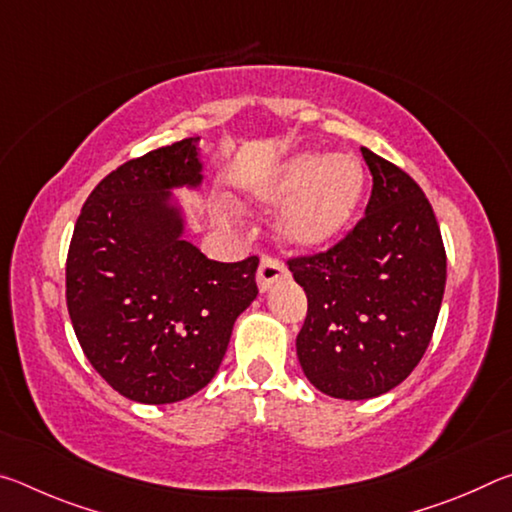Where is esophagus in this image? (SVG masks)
Segmentation results:
<instances>
[{
  "label": "esophagus",
  "instance_id": "esophagus-1",
  "mask_svg": "<svg viewBox=\"0 0 512 512\" xmlns=\"http://www.w3.org/2000/svg\"><path fill=\"white\" fill-rule=\"evenodd\" d=\"M287 277V268L275 257H262L257 268V287L259 291H268L277 280Z\"/></svg>",
  "mask_w": 512,
  "mask_h": 512
}]
</instances>
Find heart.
<instances>
[{
  "instance_id": "1",
  "label": "heart",
  "mask_w": 512,
  "mask_h": 512,
  "mask_svg": "<svg viewBox=\"0 0 512 512\" xmlns=\"http://www.w3.org/2000/svg\"><path fill=\"white\" fill-rule=\"evenodd\" d=\"M363 192V167L348 153L293 155L271 176L248 189L264 207L284 206L277 216V239L293 250H316L341 235Z\"/></svg>"
}]
</instances>
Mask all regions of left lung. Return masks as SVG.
Here are the masks:
<instances>
[{
	"instance_id": "left-lung-1",
	"label": "left lung",
	"mask_w": 512,
	"mask_h": 512,
	"mask_svg": "<svg viewBox=\"0 0 512 512\" xmlns=\"http://www.w3.org/2000/svg\"><path fill=\"white\" fill-rule=\"evenodd\" d=\"M366 216L325 253L291 257L307 293L296 350L307 379L339 400H370L411 375L436 327L447 255L431 203L409 173L363 146Z\"/></svg>"
}]
</instances>
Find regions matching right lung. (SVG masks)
Returning <instances> with one entry per match:
<instances>
[{
  "instance_id": "right-lung-1",
  "label": "right lung",
  "mask_w": 512,
  "mask_h": 512,
  "mask_svg": "<svg viewBox=\"0 0 512 512\" xmlns=\"http://www.w3.org/2000/svg\"><path fill=\"white\" fill-rule=\"evenodd\" d=\"M196 140L108 173L69 244L65 296L76 339L92 368L133 402H180L210 384L232 325L257 298L255 255L223 264L183 239L171 189L201 185Z\"/></svg>"
}]
</instances>
